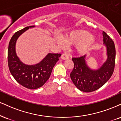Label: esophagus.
I'll list each match as a JSON object with an SVG mask.
<instances>
[{
  "label": "esophagus",
  "mask_w": 121,
  "mask_h": 121,
  "mask_svg": "<svg viewBox=\"0 0 121 121\" xmlns=\"http://www.w3.org/2000/svg\"><path fill=\"white\" fill-rule=\"evenodd\" d=\"M61 58L62 60H66L69 59V56L67 54H62L61 55Z\"/></svg>",
  "instance_id": "1"
}]
</instances>
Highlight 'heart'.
<instances>
[{
	"label": "heart",
	"mask_w": 121,
	"mask_h": 121,
	"mask_svg": "<svg viewBox=\"0 0 121 121\" xmlns=\"http://www.w3.org/2000/svg\"><path fill=\"white\" fill-rule=\"evenodd\" d=\"M63 40L66 44H76L75 51L79 54H83L89 51L95 43V40L89 32L83 30L72 31L63 37ZM57 42L60 45H63L61 39L57 38Z\"/></svg>",
	"instance_id": "1"
}]
</instances>
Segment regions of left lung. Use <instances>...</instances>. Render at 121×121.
<instances>
[{"mask_svg": "<svg viewBox=\"0 0 121 121\" xmlns=\"http://www.w3.org/2000/svg\"><path fill=\"white\" fill-rule=\"evenodd\" d=\"M103 41L107 49V60L97 69H92L87 64L86 55L72 58L74 66L70 78L80 91L90 92L102 87L110 79L114 72L116 48L112 39L105 32H103Z\"/></svg>", "mask_w": 121, "mask_h": 121, "instance_id": "8db88e82", "label": "left lung"}]
</instances>
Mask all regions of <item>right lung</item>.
<instances>
[{
  "mask_svg": "<svg viewBox=\"0 0 121 121\" xmlns=\"http://www.w3.org/2000/svg\"><path fill=\"white\" fill-rule=\"evenodd\" d=\"M34 27L27 26L16 32L11 38L8 49V67L11 74L18 83L31 90L44 85L61 55L60 53H48L42 61L34 65L25 64L20 60L16 52L17 40L29 28Z\"/></svg>",
  "mask_w": 121,
  "mask_h": 121,
  "instance_id": "right-lung-1",
  "label": "right lung"
}]
</instances>
